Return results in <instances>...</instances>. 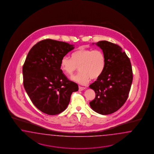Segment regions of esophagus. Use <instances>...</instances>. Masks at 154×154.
Masks as SVG:
<instances>
[{
    "label": "esophagus",
    "instance_id": "obj_1",
    "mask_svg": "<svg viewBox=\"0 0 154 154\" xmlns=\"http://www.w3.org/2000/svg\"><path fill=\"white\" fill-rule=\"evenodd\" d=\"M86 89L84 87H81V86H79V91H82V90H84L85 89Z\"/></svg>",
    "mask_w": 154,
    "mask_h": 154
}]
</instances>
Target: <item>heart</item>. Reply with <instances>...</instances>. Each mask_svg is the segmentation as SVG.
<instances>
[{"label":"heart","instance_id":"heart-1","mask_svg":"<svg viewBox=\"0 0 154 154\" xmlns=\"http://www.w3.org/2000/svg\"><path fill=\"white\" fill-rule=\"evenodd\" d=\"M106 66V57L99 50L80 48L72 54V59L64 56L60 68L65 74L72 76L79 68V74L72 79L80 85H86L90 79H98L102 75Z\"/></svg>","mask_w":154,"mask_h":154}]
</instances>
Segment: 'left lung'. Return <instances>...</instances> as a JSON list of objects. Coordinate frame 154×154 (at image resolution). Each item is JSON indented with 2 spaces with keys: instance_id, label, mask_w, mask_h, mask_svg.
<instances>
[{
  "instance_id": "obj_1",
  "label": "left lung",
  "mask_w": 154,
  "mask_h": 154,
  "mask_svg": "<svg viewBox=\"0 0 154 154\" xmlns=\"http://www.w3.org/2000/svg\"><path fill=\"white\" fill-rule=\"evenodd\" d=\"M96 45L105 55L106 66L102 75L89 86L95 93V98L90 106L94 111L106 115L116 112L126 102L133 71L130 59L121 47L106 41Z\"/></svg>"
}]
</instances>
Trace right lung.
I'll list each match as a JSON object with an SVG mask.
<instances>
[{
    "mask_svg": "<svg viewBox=\"0 0 154 154\" xmlns=\"http://www.w3.org/2000/svg\"><path fill=\"white\" fill-rule=\"evenodd\" d=\"M74 45L51 39L38 42L28 53L23 67V84L34 105L42 112L55 115L64 111L78 85L60 69L61 59Z\"/></svg>",
    "mask_w": 154,
    "mask_h": 154,
    "instance_id": "obj_1",
    "label": "right lung"
}]
</instances>
